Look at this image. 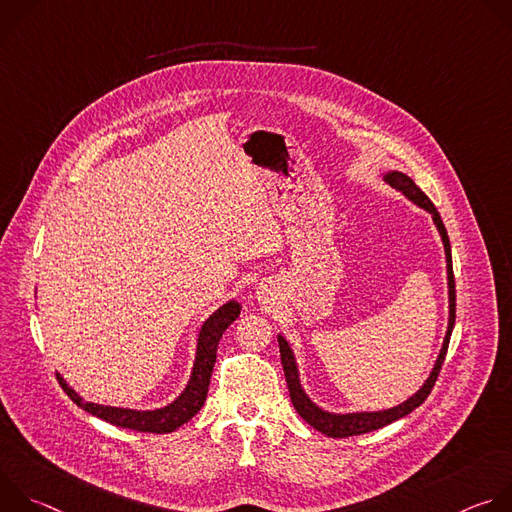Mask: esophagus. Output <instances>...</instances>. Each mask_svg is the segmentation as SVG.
<instances>
[{
  "label": "esophagus",
  "instance_id": "1",
  "mask_svg": "<svg viewBox=\"0 0 512 512\" xmlns=\"http://www.w3.org/2000/svg\"><path fill=\"white\" fill-rule=\"evenodd\" d=\"M257 300H259L261 304H273V289L267 287V285L257 287Z\"/></svg>",
  "mask_w": 512,
  "mask_h": 512
}]
</instances>
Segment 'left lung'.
I'll list each match as a JSON object with an SVG mask.
<instances>
[{
	"mask_svg": "<svg viewBox=\"0 0 512 512\" xmlns=\"http://www.w3.org/2000/svg\"><path fill=\"white\" fill-rule=\"evenodd\" d=\"M383 180L389 186H393L397 192H401L409 202H413L415 206L429 212L437 233H440V237H442V245H444V253H446V275H448V328H446V336H444L440 354H437V358L433 362V369H431L429 377L423 381V385L409 399H405L403 403H399L395 407H389V409L350 411V413L326 411L310 399V395L302 387L300 369H298V360H296L294 348H291L287 338L279 332L277 342H279L281 364H283L285 381H287V387H289L291 403H294L296 411L300 413V417H304L306 423H310L314 429L322 431L328 437H350V435L375 431V429H381V427L409 415L413 409H417L427 399V395L431 393V389L437 381V375H440V369H442L446 352H448L450 336H452V330H454V322H456V285H454V269H452V247H450L448 231L442 223L440 212H437L433 202L421 192V188L407 174H403L399 170H389V172L383 174Z\"/></svg>",
	"mask_w": 512,
	"mask_h": 512,
	"instance_id": "1",
	"label": "left lung"
}]
</instances>
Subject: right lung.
Instances as JSON below:
<instances>
[{
    "label": "right lung",
    "mask_w": 512,
    "mask_h": 512,
    "mask_svg": "<svg viewBox=\"0 0 512 512\" xmlns=\"http://www.w3.org/2000/svg\"><path fill=\"white\" fill-rule=\"evenodd\" d=\"M241 304L237 300H229L218 310H214L200 326L198 338H196V356L192 364L190 379L184 387V391L170 401L164 407L158 409H131V407H113V405H101L83 399L75 389H72L60 373L58 383L64 389V393L75 401L81 409L87 413L113 423L117 427L145 431V433H170L176 431L180 425L188 423L204 405L212 367L216 362V346L218 340L223 338L225 330L239 318Z\"/></svg>",
    "instance_id": "add662e5"
}]
</instances>
